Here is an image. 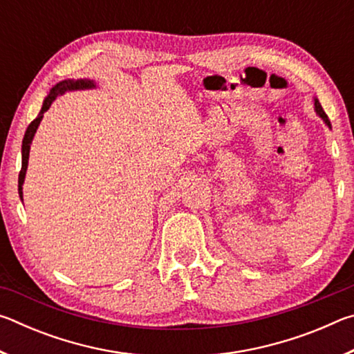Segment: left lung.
<instances>
[{"label":"left lung","mask_w":354,"mask_h":354,"mask_svg":"<svg viewBox=\"0 0 354 354\" xmlns=\"http://www.w3.org/2000/svg\"><path fill=\"white\" fill-rule=\"evenodd\" d=\"M314 106H315V112L319 113V117H322L323 118V122H325L329 128H331V123H329V120H328V115L325 113V111H323V107H322V104L319 103V100L317 98H314Z\"/></svg>","instance_id":"8db88e82"}]
</instances>
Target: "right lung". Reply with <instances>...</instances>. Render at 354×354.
I'll return each instance as SVG.
<instances>
[{
	"label": "right lung",
	"instance_id": "obj_1",
	"mask_svg": "<svg viewBox=\"0 0 354 354\" xmlns=\"http://www.w3.org/2000/svg\"><path fill=\"white\" fill-rule=\"evenodd\" d=\"M95 84L91 80H65L61 81L59 84H56L55 87L51 88L50 93H48V97L44 101V106H41V109L39 112V115L35 117L31 124H29L25 137H23V145H21V170H20V175H19V194H20V198L23 201V183H25V176H26V170H28V159H29V149H31V142L34 139V134L35 131H37L39 124L41 122V118H44V113L50 109V106L55 103V100L57 97H61L65 92H70V91H84V88H93Z\"/></svg>",
	"mask_w": 354,
	"mask_h": 354
}]
</instances>
